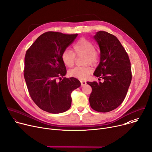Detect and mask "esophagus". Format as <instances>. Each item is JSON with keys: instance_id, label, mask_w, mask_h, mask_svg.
<instances>
[{"instance_id": "34e87169", "label": "esophagus", "mask_w": 152, "mask_h": 152, "mask_svg": "<svg viewBox=\"0 0 152 152\" xmlns=\"http://www.w3.org/2000/svg\"><path fill=\"white\" fill-rule=\"evenodd\" d=\"M80 84H81V86H84L87 84L86 80H80Z\"/></svg>"}]
</instances>
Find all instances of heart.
<instances>
[{
	"label": "heart",
	"instance_id": "1",
	"mask_svg": "<svg viewBox=\"0 0 152 152\" xmlns=\"http://www.w3.org/2000/svg\"><path fill=\"white\" fill-rule=\"evenodd\" d=\"M73 50L65 49L63 50L61 58L64 64L68 67H72L75 62L76 56L77 57L84 56V64H95L99 59V56L95 50V46L86 38H81L73 45ZM92 70L87 66H76L68 71V75L73 77L77 79H85L90 73Z\"/></svg>",
	"mask_w": 152,
	"mask_h": 152
}]
</instances>
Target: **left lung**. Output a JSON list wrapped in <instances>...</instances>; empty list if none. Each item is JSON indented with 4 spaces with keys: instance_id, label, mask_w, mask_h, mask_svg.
I'll return each instance as SVG.
<instances>
[{
    "instance_id": "1",
    "label": "left lung",
    "mask_w": 152,
    "mask_h": 152,
    "mask_svg": "<svg viewBox=\"0 0 152 152\" xmlns=\"http://www.w3.org/2000/svg\"><path fill=\"white\" fill-rule=\"evenodd\" d=\"M94 38L99 45L101 54L99 64L94 75L104 79V82H87L92 88L89 103L97 112L107 113L118 107L126 95L132 79L131 63L115 36L99 31Z\"/></svg>"
}]
</instances>
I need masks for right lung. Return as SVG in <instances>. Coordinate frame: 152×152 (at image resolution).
<instances>
[{
  "label": "right lung",
  "mask_w": 152,
  "mask_h": 152,
  "mask_svg": "<svg viewBox=\"0 0 152 152\" xmlns=\"http://www.w3.org/2000/svg\"><path fill=\"white\" fill-rule=\"evenodd\" d=\"M77 36V34L47 32L26 51L24 76L29 95L40 109L48 113L58 114L68 110L72 104L71 95L80 86L75 77L61 79L66 73L62 53Z\"/></svg>",
  "instance_id": "add662e5"
}]
</instances>
